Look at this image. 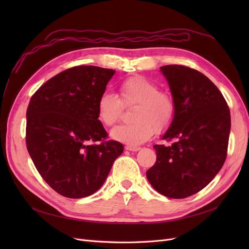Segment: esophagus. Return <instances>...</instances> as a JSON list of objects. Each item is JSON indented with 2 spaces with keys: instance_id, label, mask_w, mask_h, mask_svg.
Listing matches in <instances>:
<instances>
[{
  "instance_id": "obj_1",
  "label": "esophagus",
  "mask_w": 249,
  "mask_h": 249,
  "mask_svg": "<svg viewBox=\"0 0 249 249\" xmlns=\"http://www.w3.org/2000/svg\"><path fill=\"white\" fill-rule=\"evenodd\" d=\"M125 149L130 150V152H138V150H140V147L139 146H133V145H126Z\"/></svg>"
}]
</instances>
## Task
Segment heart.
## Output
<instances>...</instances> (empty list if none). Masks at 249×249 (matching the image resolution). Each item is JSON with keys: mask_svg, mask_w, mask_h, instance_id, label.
Here are the masks:
<instances>
[{"mask_svg": "<svg viewBox=\"0 0 249 249\" xmlns=\"http://www.w3.org/2000/svg\"><path fill=\"white\" fill-rule=\"evenodd\" d=\"M122 101L111 90H105L96 104L97 118L111 126L122 114L124 105L136 104L132 113L131 124H124L113 127L110 137L129 145H138L147 141L156 131H162L171 124L175 116V104L169 94L160 91L154 82L144 77H132L120 85Z\"/></svg>", "mask_w": 249, "mask_h": 249, "instance_id": "1", "label": "heart"}]
</instances>
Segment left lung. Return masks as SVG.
I'll return each mask as SVG.
<instances>
[{
    "label": "left lung",
    "mask_w": 249,
    "mask_h": 249,
    "mask_svg": "<svg viewBox=\"0 0 249 249\" xmlns=\"http://www.w3.org/2000/svg\"><path fill=\"white\" fill-rule=\"evenodd\" d=\"M167 80L175 116L156 144L157 161L146 171L154 189L169 198H186L203 189L227 159L231 113L223 95L205 74L183 65L160 67Z\"/></svg>",
    "instance_id": "obj_1"
}]
</instances>
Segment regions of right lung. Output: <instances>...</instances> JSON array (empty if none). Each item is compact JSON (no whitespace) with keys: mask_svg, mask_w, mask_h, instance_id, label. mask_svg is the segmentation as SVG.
I'll return each instance as SVG.
<instances>
[{"mask_svg":"<svg viewBox=\"0 0 249 249\" xmlns=\"http://www.w3.org/2000/svg\"><path fill=\"white\" fill-rule=\"evenodd\" d=\"M115 71L83 65L53 77L31 97L27 110V148L42 178L56 192L82 198L96 192L123 154L107 132L96 104Z\"/></svg>","mask_w":249,"mask_h":249,"instance_id":"1","label":"right lung"}]
</instances>
